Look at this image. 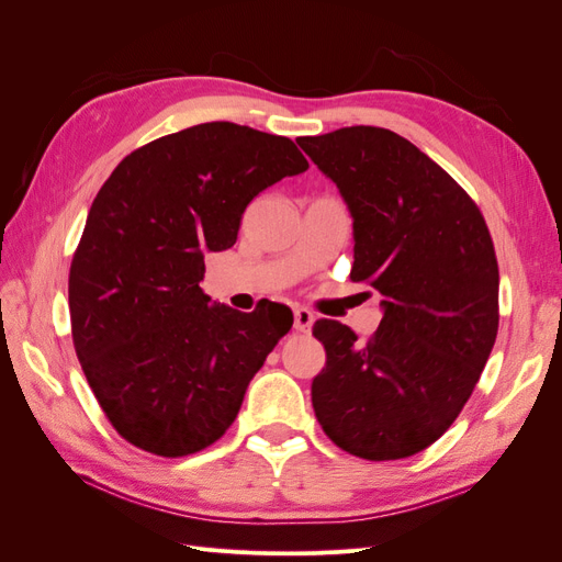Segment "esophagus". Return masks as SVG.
I'll use <instances>...</instances> for the list:
<instances>
[{
	"label": "esophagus",
	"instance_id": "esophagus-1",
	"mask_svg": "<svg viewBox=\"0 0 562 562\" xmlns=\"http://www.w3.org/2000/svg\"><path fill=\"white\" fill-rule=\"evenodd\" d=\"M314 323V314L310 310H295V330L307 333Z\"/></svg>",
	"mask_w": 562,
	"mask_h": 562
}]
</instances>
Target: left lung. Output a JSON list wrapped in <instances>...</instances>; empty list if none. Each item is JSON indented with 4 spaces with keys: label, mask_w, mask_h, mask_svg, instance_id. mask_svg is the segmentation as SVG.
<instances>
[{
    "label": "left lung",
    "mask_w": 562,
    "mask_h": 562,
    "mask_svg": "<svg viewBox=\"0 0 562 562\" xmlns=\"http://www.w3.org/2000/svg\"><path fill=\"white\" fill-rule=\"evenodd\" d=\"M297 145L342 194L351 281L375 288L384 312L368 342L339 321L314 323L326 349L316 419L349 454L411 457L448 431L495 347V246L471 196L398 133L349 126Z\"/></svg>",
    "instance_id": "obj_1"
}]
</instances>
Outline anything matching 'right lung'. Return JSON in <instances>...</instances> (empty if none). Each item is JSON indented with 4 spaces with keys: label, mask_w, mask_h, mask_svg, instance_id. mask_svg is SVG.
Returning a JSON list of instances; mask_svg holds the SVG:
<instances>
[{
    "label": "right lung",
    "mask_w": 562,
    "mask_h": 562,
    "mask_svg": "<svg viewBox=\"0 0 562 562\" xmlns=\"http://www.w3.org/2000/svg\"><path fill=\"white\" fill-rule=\"evenodd\" d=\"M307 168L283 135L209 122L131 151L100 187L70 267L72 339L100 407L135 448L192 454L239 415L293 312L211 307L203 255L232 248L248 203Z\"/></svg>",
    "instance_id": "right-lung-1"
}]
</instances>
